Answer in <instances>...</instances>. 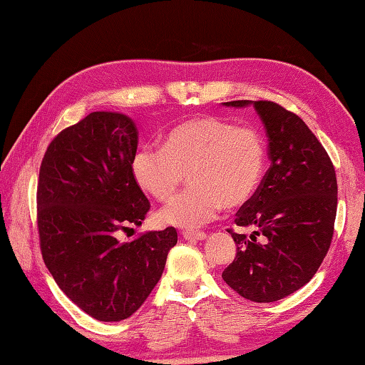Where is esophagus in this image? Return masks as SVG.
<instances>
[{
    "label": "esophagus",
    "instance_id": "esophagus-1",
    "mask_svg": "<svg viewBox=\"0 0 365 365\" xmlns=\"http://www.w3.org/2000/svg\"><path fill=\"white\" fill-rule=\"evenodd\" d=\"M182 236L187 241H204L207 237L204 231H183Z\"/></svg>",
    "mask_w": 365,
    "mask_h": 365
}]
</instances>
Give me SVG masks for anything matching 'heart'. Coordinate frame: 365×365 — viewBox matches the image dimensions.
<instances>
[{"instance_id": "b5f03b06", "label": "heart", "mask_w": 365, "mask_h": 365, "mask_svg": "<svg viewBox=\"0 0 365 365\" xmlns=\"http://www.w3.org/2000/svg\"><path fill=\"white\" fill-rule=\"evenodd\" d=\"M267 142L254 125L204 115L175 124L163 147L147 145L132 158V174L145 193L168 201L190 174L191 188L161 210L164 223L197 228L223 209L247 204L260 187Z\"/></svg>"}]
</instances>
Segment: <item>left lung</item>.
<instances>
[{"mask_svg":"<svg viewBox=\"0 0 365 365\" xmlns=\"http://www.w3.org/2000/svg\"><path fill=\"white\" fill-rule=\"evenodd\" d=\"M252 103L268 134L269 169L254 197L236 212L228 228L237 246L235 260L222 273L236 294L269 303L294 294L311 281L326 258L336 215L335 168L326 148L303 119L271 101Z\"/></svg>","mask_w":365,"mask_h":365,"instance_id":"1","label":"left lung"}]
</instances>
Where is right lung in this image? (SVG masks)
Masks as SVG:
<instances>
[{
	"instance_id": "1",
	"label": "right lung",
	"mask_w": 365,
	"mask_h": 365,
	"mask_svg": "<svg viewBox=\"0 0 365 365\" xmlns=\"http://www.w3.org/2000/svg\"><path fill=\"white\" fill-rule=\"evenodd\" d=\"M132 119L94 111L52 138L39 168L36 223L43 260L57 286L97 321L128 319L147 300L177 244L175 228L129 242L150 201L132 174Z\"/></svg>"
}]
</instances>
